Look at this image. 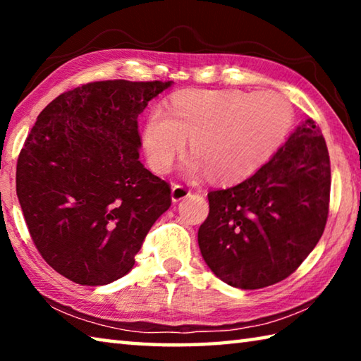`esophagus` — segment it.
<instances>
[{"label": "esophagus", "mask_w": 361, "mask_h": 361, "mask_svg": "<svg viewBox=\"0 0 361 361\" xmlns=\"http://www.w3.org/2000/svg\"><path fill=\"white\" fill-rule=\"evenodd\" d=\"M189 194H191V191H189L186 186H181V185H173L172 186V200H173V202H180V200L188 197Z\"/></svg>", "instance_id": "34e87169"}]
</instances>
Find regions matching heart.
<instances>
[{
  "label": "heart",
  "mask_w": 361,
  "mask_h": 361,
  "mask_svg": "<svg viewBox=\"0 0 361 361\" xmlns=\"http://www.w3.org/2000/svg\"><path fill=\"white\" fill-rule=\"evenodd\" d=\"M290 102L272 90L188 89L175 94L169 109L154 108L146 119L143 146L156 172H167L189 146L185 170L209 172L215 181L248 178L274 156L293 126Z\"/></svg>",
  "instance_id": "1"
}]
</instances>
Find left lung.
Returning <instances> with one entry per match:
<instances>
[{"mask_svg": "<svg viewBox=\"0 0 361 361\" xmlns=\"http://www.w3.org/2000/svg\"><path fill=\"white\" fill-rule=\"evenodd\" d=\"M329 188L325 138L305 119L250 178L209 192L210 212L197 232L207 266L242 290L286 279L325 231Z\"/></svg>", "mask_w": 361, "mask_h": 361, "instance_id": "obj_1", "label": "left lung"}]
</instances>
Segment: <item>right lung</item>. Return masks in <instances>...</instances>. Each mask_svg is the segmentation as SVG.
<instances>
[{
  "mask_svg": "<svg viewBox=\"0 0 361 361\" xmlns=\"http://www.w3.org/2000/svg\"><path fill=\"white\" fill-rule=\"evenodd\" d=\"M172 84H84L49 103L28 133L17 197L38 252L71 282L124 277L172 204L167 183L138 161V116Z\"/></svg>",
  "mask_w": 361,
  "mask_h": 361,
  "instance_id": "right-lung-1",
  "label": "right lung"
}]
</instances>
